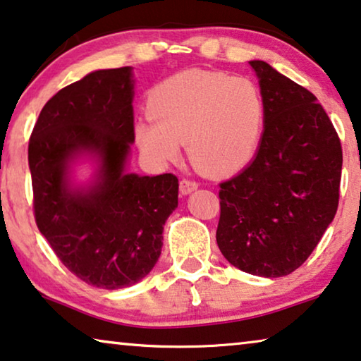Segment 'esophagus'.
Listing matches in <instances>:
<instances>
[{
  "mask_svg": "<svg viewBox=\"0 0 361 361\" xmlns=\"http://www.w3.org/2000/svg\"><path fill=\"white\" fill-rule=\"evenodd\" d=\"M197 181L191 180V178H183L180 181V192L181 195H190V192H192L195 190H197Z\"/></svg>",
  "mask_w": 361,
  "mask_h": 361,
  "instance_id": "obj_1",
  "label": "esophagus"
}]
</instances>
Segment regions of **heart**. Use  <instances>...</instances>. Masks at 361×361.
Returning a JSON list of instances; mask_svg holds the SVG:
<instances>
[{
	"instance_id": "1",
	"label": "heart",
	"mask_w": 361,
	"mask_h": 361,
	"mask_svg": "<svg viewBox=\"0 0 361 361\" xmlns=\"http://www.w3.org/2000/svg\"><path fill=\"white\" fill-rule=\"evenodd\" d=\"M150 121L134 128L136 141L157 162H173L178 144L197 170L227 175L248 165L264 131L261 90L246 78L190 71L164 80L150 92Z\"/></svg>"
}]
</instances>
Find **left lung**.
<instances>
[{
  "label": "left lung",
  "instance_id": "8db88e82",
  "mask_svg": "<svg viewBox=\"0 0 361 361\" xmlns=\"http://www.w3.org/2000/svg\"><path fill=\"white\" fill-rule=\"evenodd\" d=\"M266 105L264 133L252 162L220 183L215 238L230 264L283 277L308 259L338 206L342 146L308 89L266 61H250Z\"/></svg>",
  "mask_w": 361,
  "mask_h": 361
}]
</instances>
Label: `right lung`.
<instances>
[{
  "instance_id": "obj_1",
  "label": "right lung",
  "mask_w": 361,
  "mask_h": 361,
  "mask_svg": "<svg viewBox=\"0 0 361 361\" xmlns=\"http://www.w3.org/2000/svg\"><path fill=\"white\" fill-rule=\"evenodd\" d=\"M134 142L131 68L100 69L66 85L43 106L29 141L34 215L64 266L85 283L116 290L141 281L162 251L165 220L178 206L173 173H126ZM101 157L87 192L67 186V162Z\"/></svg>"
}]
</instances>
